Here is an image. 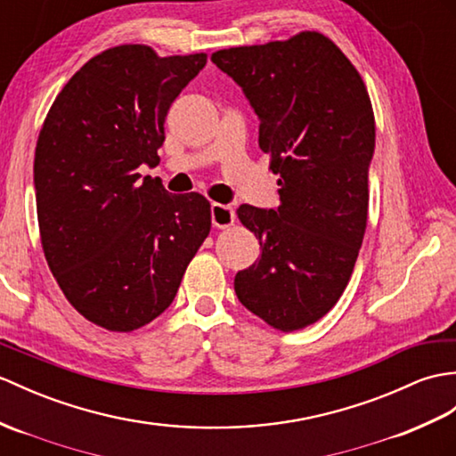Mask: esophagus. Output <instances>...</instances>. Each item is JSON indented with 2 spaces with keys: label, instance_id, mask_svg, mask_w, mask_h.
I'll return each mask as SVG.
<instances>
[{
  "label": "esophagus",
  "instance_id": "obj_1",
  "mask_svg": "<svg viewBox=\"0 0 456 456\" xmlns=\"http://www.w3.org/2000/svg\"><path fill=\"white\" fill-rule=\"evenodd\" d=\"M235 209L224 204H211V224L219 229H227L235 224Z\"/></svg>",
  "mask_w": 456,
  "mask_h": 456
}]
</instances>
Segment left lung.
<instances>
[{"label": "left lung", "mask_w": 456, "mask_h": 456, "mask_svg": "<svg viewBox=\"0 0 456 456\" xmlns=\"http://www.w3.org/2000/svg\"><path fill=\"white\" fill-rule=\"evenodd\" d=\"M211 61L245 93L260 120V150L280 175L276 209H237L262 254L237 273L235 293L264 322L299 330L340 299L362 248L375 151L371 99L354 63L314 30L219 50Z\"/></svg>", "instance_id": "1"}]
</instances>
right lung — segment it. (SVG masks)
<instances>
[{
	"label": "right lung",
	"mask_w": 456,
	"mask_h": 456,
	"mask_svg": "<svg viewBox=\"0 0 456 456\" xmlns=\"http://www.w3.org/2000/svg\"><path fill=\"white\" fill-rule=\"evenodd\" d=\"M122 45L91 58L60 91L38 134L35 190L40 240L76 311L132 332L173 303L209 235L202 194L173 196L137 173L159 165L165 116L206 66Z\"/></svg>",
	"instance_id": "add662e5"
}]
</instances>
